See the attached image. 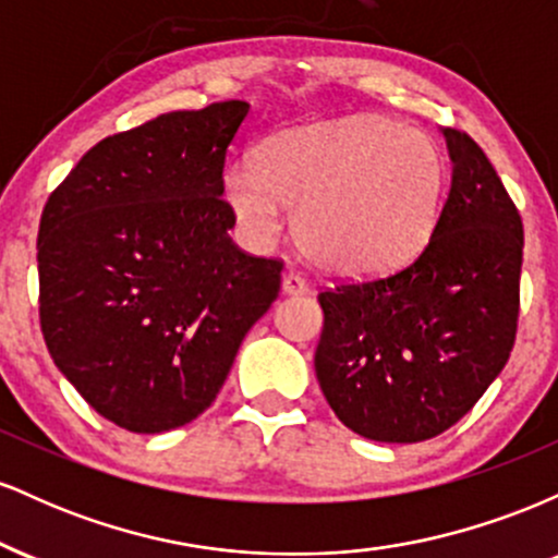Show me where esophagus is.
Listing matches in <instances>:
<instances>
[{
    "mask_svg": "<svg viewBox=\"0 0 558 558\" xmlns=\"http://www.w3.org/2000/svg\"><path fill=\"white\" fill-rule=\"evenodd\" d=\"M306 291H310V283H306L299 272L283 275V293H288V296H301V293Z\"/></svg>",
    "mask_w": 558,
    "mask_h": 558,
    "instance_id": "34e87169",
    "label": "esophagus"
}]
</instances>
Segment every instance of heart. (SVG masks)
Returning a JSON list of instances; mask_svg holds the SVG:
<instances>
[{
	"instance_id": "b5f03b06",
	"label": "heart",
	"mask_w": 558,
	"mask_h": 558,
	"mask_svg": "<svg viewBox=\"0 0 558 558\" xmlns=\"http://www.w3.org/2000/svg\"><path fill=\"white\" fill-rule=\"evenodd\" d=\"M446 185L438 144L390 118H349L267 138L226 170L248 241L270 243L296 209V235L323 270L373 278L407 265L435 228Z\"/></svg>"
}]
</instances>
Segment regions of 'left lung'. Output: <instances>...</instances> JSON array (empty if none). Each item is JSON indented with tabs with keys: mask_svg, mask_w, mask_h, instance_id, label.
Returning a JSON list of instances; mask_svg holds the SVG:
<instances>
[{
	"mask_svg": "<svg viewBox=\"0 0 558 558\" xmlns=\"http://www.w3.org/2000/svg\"><path fill=\"white\" fill-rule=\"evenodd\" d=\"M451 189L430 241L401 270L328 288L315 373L349 430L435 438L475 407L514 349L524 230L490 159L444 131Z\"/></svg>",
	"mask_w": 558,
	"mask_h": 558,
	"instance_id": "8db88e82",
	"label": "left lung"
}]
</instances>
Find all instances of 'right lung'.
Segmentation results:
<instances>
[{
	"label": "right lung",
	"instance_id": "right-lung-1",
	"mask_svg": "<svg viewBox=\"0 0 558 558\" xmlns=\"http://www.w3.org/2000/svg\"><path fill=\"white\" fill-rule=\"evenodd\" d=\"M246 112L217 101L107 136L44 204V341L88 407L131 433L196 420L280 293L283 262L228 235L222 170Z\"/></svg>",
	"mask_w": 558,
	"mask_h": 558
}]
</instances>
